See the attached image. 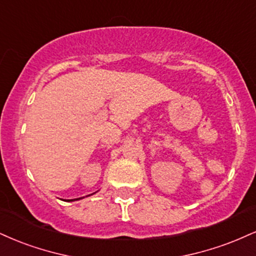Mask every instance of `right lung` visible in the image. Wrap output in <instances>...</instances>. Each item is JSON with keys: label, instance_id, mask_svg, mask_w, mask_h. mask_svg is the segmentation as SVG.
Here are the masks:
<instances>
[{"label": "right lung", "instance_id": "1", "mask_svg": "<svg viewBox=\"0 0 256 256\" xmlns=\"http://www.w3.org/2000/svg\"><path fill=\"white\" fill-rule=\"evenodd\" d=\"M80 199V198H78ZM72 200H78V199H72ZM72 200H68V202H72Z\"/></svg>", "mask_w": 256, "mask_h": 256}]
</instances>
